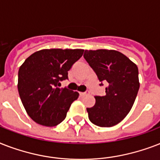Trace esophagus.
Here are the masks:
<instances>
[{"mask_svg":"<svg viewBox=\"0 0 160 160\" xmlns=\"http://www.w3.org/2000/svg\"><path fill=\"white\" fill-rule=\"evenodd\" d=\"M90 94V91H86V92H83V93H80V95H82V96H85V95H87Z\"/></svg>","mask_w":160,"mask_h":160,"instance_id":"1","label":"esophagus"}]
</instances>
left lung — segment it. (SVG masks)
Instances as JSON below:
<instances>
[{
    "label": "left lung",
    "mask_w": 160,
    "mask_h": 160,
    "mask_svg": "<svg viewBox=\"0 0 160 160\" xmlns=\"http://www.w3.org/2000/svg\"><path fill=\"white\" fill-rule=\"evenodd\" d=\"M84 58L107 84L105 95L95 96V105L87 108L89 119L100 127L119 124L130 111L139 89L137 65L124 54L114 50H85Z\"/></svg>",
    "instance_id": "1"
}]
</instances>
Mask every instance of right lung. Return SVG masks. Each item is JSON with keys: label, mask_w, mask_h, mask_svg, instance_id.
I'll list each match as a JSON object with an SVG mask.
<instances>
[{"label": "right lung", "mask_w": 160, "mask_h": 160, "mask_svg": "<svg viewBox=\"0 0 160 160\" xmlns=\"http://www.w3.org/2000/svg\"><path fill=\"white\" fill-rule=\"evenodd\" d=\"M84 53L81 49H45L30 55L18 72V91L27 114L37 124L55 126L64 120L79 93L59 88Z\"/></svg>", "instance_id": "right-lung-1"}]
</instances>
